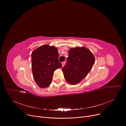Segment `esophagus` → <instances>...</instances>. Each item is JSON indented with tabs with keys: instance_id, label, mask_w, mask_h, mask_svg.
Wrapping results in <instances>:
<instances>
[{
	"instance_id": "obj_1",
	"label": "esophagus",
	"mask_w": 126,
	"mask_h": 126,
	"mask_svg": "<svg viewBox=\"0 0 126 126\" xmlns=\"http://www.w3.org/2000/svg\"><path fill=\"white\" fill-rule=\"evenodd\" d=\"M65 62L64 61V62H63L62 63V66H64L65 65Z\"/></svg>"
}]
</instances>
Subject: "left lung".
<instances>
[{
    "label": "left lung",
    "instance_id": "obj_1",
    "mask_svg": "<svg viewBox=\"0 0 126 126\" xmlns=\"http://www.w3.org/2000/svg\"><path fill=\"white\" fill-rule=\"evenodd\" d=\"M67 63L62 68L66 81L77 84L86 77L95 62L92 53L84 47L70 48Z\"/></svg>",
    "mask_w": 126,
    "mask_h": 126
}]
</instances>
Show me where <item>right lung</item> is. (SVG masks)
Segmentation results:
<instances>
[{"label":"right lung","mask_w":126,"mask_h":126,"mask_svg":"<svg viewBox=\"0 0 126 126\" xmlns=\"http://www.w3.org/2000/svg\"><path fill=\"white\" fill-rule=\"evenodd\" d=\"M33 77L40 88L48 87L51 84L54 72L62 67L59 61L58 49L54 46L44 45L32 53Z\"/></svg>","instance_id":"add662e5"}]
</instances>
